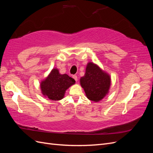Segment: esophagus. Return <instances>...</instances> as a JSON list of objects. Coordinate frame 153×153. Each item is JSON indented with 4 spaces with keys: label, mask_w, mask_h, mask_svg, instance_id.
<instances>
[{
    "label": "esophagus",
    "mask_w": 153,
    "mask_h": 153,
    "mask_svg": "<svg viewBox=\"0 0 153 153\" xmlns=\"http://www.w3.org/2000/svg\"><path fill=\"white\" fill-rule=\"evenodd\" d=\"M73 78H74V79H75V80L76 82L78 81V77H77L76 75H73Z\"/></svg>",
    "instance_id": "34e87169"
}]
</instances>
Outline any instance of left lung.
Masks as SVG:
<instances>
[{"instance_id":"8db88e82","label":"left lung","mask_w":153,"mask_h":153,"mask_svg":"<svg viewBox=\"0 0 153 153\" xmlns=\"http://www.w3.org/2000/svg\"><path fill=\"white\" fill-rule=\"evenodd\" d=\"M80 84L87 98L94 102H98L108 94L111 77L98 64L89 62L86 66L84 76L80 78Z\"/></svg>"}]
</instances>
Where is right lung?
Segmentation results:
<instances>
[{"instance_id":"1","label":"right lung","mask_w":153,"mask_h":153,"mask_svg":"<svg viewBox=\"0 0 153 153\" xmlns=\"http://www.w3.org/2000/svg\"><path fill=\"white\" fill-rule=\"evenodd\" d=\"M75 84V80L67 74H61L56 68H53L48 75L40 82V89L45 98L52 101L64 98L66 91Z\"/></svg>"}]
</instances>
